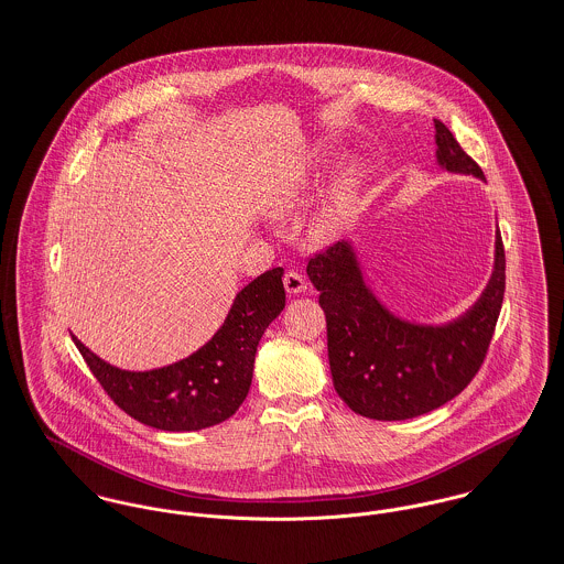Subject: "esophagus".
Instances as JSON below:
<instances>
[{
    "label": "esophagus",
    "instance_id": "esophagus-1",
    "mask_svg": "<svg viewBox=\"0 0 564 564\" xmlns=\"http://www.w3.org/2000/svg\"><path fill=\"white\" fill-rule=\"evenodd\" d=\"M283 285H285L288 294H303V292L307 290V283H305L303 274H301V272H294V270L285 272V276H283Z\"/></svg>",
    "mask_w": 564,
    "mask_h": 564
}]
</instances>
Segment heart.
<instances>
[{"mask_svg":"<svg viewBox=\"0 0 564 564\" xmlns=\"http://www.w3.org/2000/svg\"><path fill=\"white\" fill-rule=\"evenodd\" d=\"M359 181H361V170L357 165H350L339 174L327 194V200H325L321 214L316 216V220L312 225L314 237L327 239L338 230L341 220L348 216V212L355 203ZM310 189H312L310 167H305V165L285 167L268 183V187L263 192V207L272 216H288L305 203Z\"/></svg>","mask_w":564,"mask_h":564,"instance_id":"obj_1","label":"heart"}]
</instances>
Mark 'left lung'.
Instances as JSON below:
<instances>
[{
    "label": "left lung",
    "mask_w": 564,
    "mask_h": 564,
    "mask_svg": "<svg viewBox=\"0 0 564 564\" xmlns=\"http://www.w3.org/2000/svg\"><path fill=\"white\" fill-rule=\"evenodd\" d=\"M434 126L438 165L484 181L481 167L459 148L449 128L441 119ZM307 274L321 292L329 366L341 401L366 419L405 421L445 405L477 375L503 303L506 252L497 230L486 290L466 314L436 327L386 310L366 285L350 241L314 254Z\"/></svg>",
    "instance_id": "left-lung-1"
}]
</instances>
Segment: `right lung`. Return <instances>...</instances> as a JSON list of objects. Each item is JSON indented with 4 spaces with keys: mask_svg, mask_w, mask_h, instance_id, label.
<instances>
[{
    "mask_svg": "<svg viewBox=\"0 0 564 564\" xmlns=\"http://www.w3.org/2000/svg\"><path fill=\"white\" fill-rule=\"evenodd\" d=\"M283 268H272L237 292L230 312L203 348L154 368L121 370L72 336L105 392L134 421L161 432H198L230 419L243 403L257 344L285 307Z\"/></svg>",
    "mask_w": 564,
    "mask_h": 564,
    "instance_id": "add662e5",
    "label": "right lung"
}]
</instances>
